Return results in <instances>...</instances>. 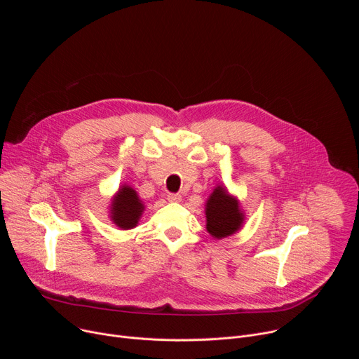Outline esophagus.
I'll return each mask as SVG.
<instances>
[{
	"label": "esophagus",
	"mask_w": 359,
	"mask_h": 359,
	"mask_svg": "<svg viewBox=\"0 0 359 359\" xmlns=\"http://www.w3.org/2000/svg\"><path fill=\"white\" fill-rule=\"evenodd\" d=\"M168 200L169 201H180L182 200V194H179V193H169L168 194Z\"/></svg>",
	"instance_id": "1"
}]
</instances>
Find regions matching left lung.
I'll list each match as a JSON object with an SVG mask.
<instances>
[{
    "instance_id": "8db88e82",
    "label": "left lung",
    "mask_w": 359,
    "mask_h": 359,
    "mask_svg": "<svg viewBox=\"0 0 359 359\" xmlns=\"http://www.w3.org/2000/svg\"><path fill=\"white\" fill-rule=\"evenodd\" d=\"M208 231L216 237L223 238L236 233L243 224V213L238 203L227 194L223 187L215 189L206 204Z\"/></svg>"
}]
</instances>
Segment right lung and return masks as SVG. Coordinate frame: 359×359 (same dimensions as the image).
Listing matches in <instances>:
<instances>
[{"instance_id": "1", "label": "right lung", "mask_w": 359, "mask_h": 359, "mask_svg": "<svg viewBox=\"0 0 359 359\" xmlns=\"http://www.w3.org/2000/svg\"><path fill=\"white\" fill-rule=\"evenodd\" d=\"M111 212L114 223L121 229L128 230L137 224V220L143 212V204L133 189L123 186L114 198Z\"/></svg>"}]
</instances>
